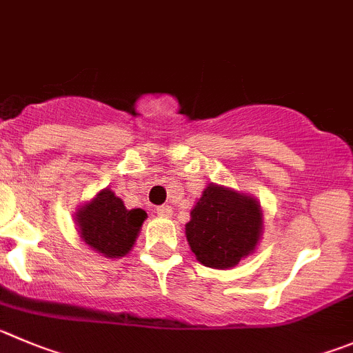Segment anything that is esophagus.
<instances>
[{
  "label": "esophagus",
  "instance_id": "esophagus-1",
  "mask_svg": "<svg viewBox=\"0 0 353 353\" xmlns=\"http://www.w3.org/2000/svg\"><path fill=\"white\" fill-rule=\"evenodd\" d=\"M157 214L161 217H170V214H172V207L170 205H160L157 207Z\"/></svg>",
  "mask_w": 353,
  "mask_h": 353
}]
</instances>
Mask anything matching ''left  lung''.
Listing matches in <instances>:
<instances>
[{"instance_id": "8db88e82", "label": "left lung", "mask_w": 353, "mask_h": 353, "mask_svg": "<svg viewBox=\"0 0 353 353\" xmlns=\"http://www.w3.org/2000/svg\"><path fill=\"white\" fill-rule=\"evenodd\" d=\"M261 216L254 199L209 184L186 225L188 243L202 265L230 268L256 249Z\"/></svg>"}]
</instances>
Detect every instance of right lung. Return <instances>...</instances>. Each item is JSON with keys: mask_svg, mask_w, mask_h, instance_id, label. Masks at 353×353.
I'll return each instance as SVG.
<instances>
[{"mask_svg": "<svg viewBox=\"0 0 353 353\" xmlns=\"http://www.w3.org/2000/svg\"><path fill=\"white\" fill-rule=\"evenodd\" d=\"M77 216L81 239L106 258L127 254L146 219L143 209L128 210L110 190L99 193Z\"/></svg>", "mask_w": 353, "mask_h": 353, "instance_id": "add662e5", "label": "right lung"}]
</instances>
